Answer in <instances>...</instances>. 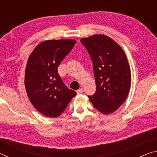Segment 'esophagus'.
I'll return each instance as SVG.
<instances>
[{
	"instance_id": "1",
	"label": "esophagus",
	"mask_w": 157,
	"mask_h": 157,
	"mask_svg": "<svg viewBox=\"0 0 157 157\" xmlns=\"http://www.w3.org/2000/svg\"><path fill=\"white\" fill-rule=\"evenodd\" d=\"M76 92H77V94H81V93L83 92V89H79L78 90H77Z\"/></svg>"
}]
</instances>
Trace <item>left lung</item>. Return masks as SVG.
Wrapping results in <instances>:
<instances>
[{
    "label": "left lung",
    "instance_id": "1",
    "mask_svg": "<svg viewBox=\"0 0 157 157\" xmlns=\"http://www.w3.org/2000/svg\"><path fill=\"white\" fill-rule=\"evenodd\" d=\"M91 57L96 91L89 96L94 107L105 115L112 113L126 100L131 86V71L120 45L105 34L80 39Z\"/></svg>",
    "mask_w": 157,
    "mask_h": 157
}]
</instances>
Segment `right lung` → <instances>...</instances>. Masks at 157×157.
<instances>
[{
	"mask_svg": "<svg viewBox=\"0 0 157 157\" xmlns=\"http://www.w3.org/2000/svg\"><path fill=\"white\" fill-rule=\"evenodd\" d=\"M74 39L46 40L37 45L29 56L25 86L34 107L49 118L59 116L76 92L63 84L57 68L75 44Z\"/></svg>",
	"mask_w": 157,
	"mask_h": 157,
	"instance_id": "1",
	"label": "right lung"
}]
</instances>
